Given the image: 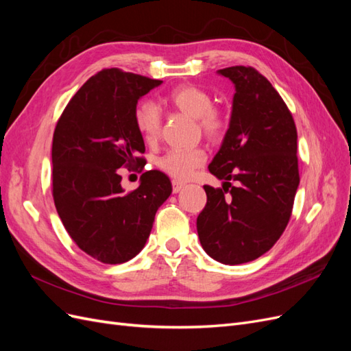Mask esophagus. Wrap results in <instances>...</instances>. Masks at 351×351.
Instances as JSON below:
<instances>
[{
    "label": "esophagus",
    "mask_w": 351,
    "mask_h": 351,
    "mask_svg": "<svg viewBox=\"0 0 351 351\" xmlns=\"http://www.w3.org/2000/svg\"><path fill=\"white\" fill-rule=\"evenodd\" d=\"M184 183H182V182H177V180H174L173 182V193H178L180 190H183L184 189Z\"/></svg>",
    "instance_id": "1"
}]
</instances>
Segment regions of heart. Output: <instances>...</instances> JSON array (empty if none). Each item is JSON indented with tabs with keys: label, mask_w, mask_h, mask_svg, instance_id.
I'll return each mask as SVG.
<instances>
[{
	"label": "heart",
	"mask_w": 351,
	"mask_h": 351,
	"mask_svg": "<svg viewBox=\"0 0 351 351\" xmlns=\"http://www.w3.org/2000/svg\"><path fill=\"white\" fill-rule=\"evenodd\" d=\"M164 102L180 112L196 119L199 129L209 141H219L227 130V120L214 105L210 95L195 84H180L167 93ZM133 119L136 129L139 130L143 141L152 143L161 133V114L152 102H141L134 108ZM206 154L200 147L189 149H169L158 159V167L167 176L176 180H186L195 168L205 162Z\"/></svg>",
	"instance_id": "b5f03b06"
}]
</instances>
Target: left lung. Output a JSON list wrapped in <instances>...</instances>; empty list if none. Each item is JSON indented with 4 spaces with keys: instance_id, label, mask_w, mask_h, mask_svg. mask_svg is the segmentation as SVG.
<instances>
[{
    "instance_id": "obj_1",
    "label": "left lung",
    "mask_w": 351,
    "mask_h": 351,
    "mask_svg": "<svg viewBox=\"0 0 351 351\" xmlns=\"http://www.w3.org/2000/svg\"><path fill=\"white\" fill-rule=\"evenodd\" d=\"M218 73L236 88L230 127L208 167L224 184L204 186L208 200L196 227L210 258L239 265L267 253L289 224L300 183L297 130L280 93L258 70L234 66Z\"/></svg>"
}]
</instances>
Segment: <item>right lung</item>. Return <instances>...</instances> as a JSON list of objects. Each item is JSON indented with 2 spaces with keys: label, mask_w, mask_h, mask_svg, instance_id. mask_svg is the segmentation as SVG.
Returning <instances> with one entry per match:
<instances>
[{
  "label": "right lung",
  "mask_w": 351,
  "mask_h": 351,
  "mask_svg": "<svg viewBox=\"0 0 351 351\" xmlns=\"http://www.w3.org/2000/svg\"><path fill=\"white\" fill-rule=\"evenodd\" d=\"M155 80L105 69L74 93L52 139V196L62 226L79 249L102 263L134 258L151 234L171 182L156 169L124 193L121 167H145L143 137L133 112Z\"/></svg>",
  "instance_id": "right-lung-1"
}]
</instances>
